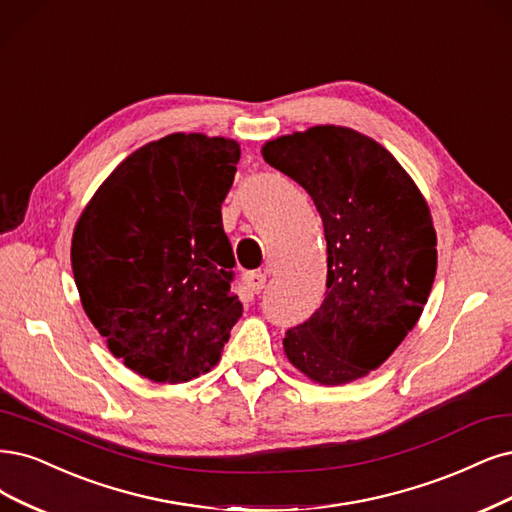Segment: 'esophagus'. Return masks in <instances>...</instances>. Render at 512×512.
I'll return each mask as SVG.
<instances>
[{
	"label": "esophagus",
	"instance_id": "1",
	"mask_svg": "<svg viewBox=\"0 0 512 512\" xmlns=\"http://www.w3.org/2000/svg\"><path fill=\"white\" fill-rule=\"evenodd\" d=\"M243 284H245V290H248L250 294H260L264 284H267V275L260 271H250L243 275Z\"/></svg>",
	"mask_w": 512,
	"mask_h": 512
}]
</instances>
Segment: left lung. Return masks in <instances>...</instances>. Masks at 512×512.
Wrapping results in <instances>:
<instances>
[{
  "instance_id": "8db88e82",
  "label": "left lung",
  "mask_w": 512,
  "mask_h": 512,
  "mask_svg": "<svg viewBox=\"0 0 512 512\" xmlns=\"http://www.w3.org/2000/svg\"><path fill=\"white\" fill-rule=\"evenodd\" d=\"M262 156L309 192L328 252L324 301L286 332V356L317 383L360 379L394 354L428 303L430 209L396 158L358 131L313 127L267 142Z\"/></svg>"
}]
</instances>
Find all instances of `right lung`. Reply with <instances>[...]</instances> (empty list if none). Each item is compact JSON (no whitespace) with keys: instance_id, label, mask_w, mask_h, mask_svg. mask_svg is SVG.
Here are the masks:
<instances>
[{"instance_id":"obj_1","label":"right lung","mask_w":512,"mask_h":512,"mask_svg":"<svg viewBox=\"0 0 512 512\" xmlns=\"http://www.w3.org/2000/svg\"><path fill=\"white\" fill-rule=\"evenodd\" d=\"M239 156L233 139L167 135L125 158L76 224L82 307L112 354L150 381L207 373L243 313L220 211Z\"/></svg>"}]
</instances>
